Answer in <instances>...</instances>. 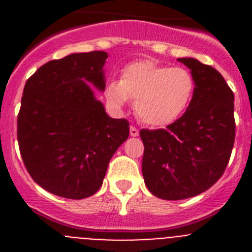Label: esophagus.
<instances>
[{
  "mask_svg": "<svg viewBox=\"0 0 252 252\" xmlns=\"http://www.w3.org/2000/svg\"><path fill=\"white\" fill-rule=\"evenodd\" d=\"M130 135L132 137L139 136V130H137L136 127H133V126H131V127H130Z\"/></svg>",
  "mask_w": 252,
  "mask_h": 252,
  "instance_id": "1",
  "label": "esophagus"
}]
</instances>
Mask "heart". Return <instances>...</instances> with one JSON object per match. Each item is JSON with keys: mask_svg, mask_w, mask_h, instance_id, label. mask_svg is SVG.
Returning a JSON list of instances; mask_svg holds the SVG:
<instances>
[{"mask_svg": "<svg viewBox=\"0 0 252 252\" xmlns=\"http://www.w3.org/2000/svg\"><path fill=\"white\" fill-rule=\"evenodd\" d=\"M194 90V77L188 69L139 60L122 69L120 81L107 84L106 97L117 108L135 99V112L144 124L164 127L183 115Z\"/></svg>", "mask_w": 252, "mask_h": 252, "instance_id": "1", "label": "heart"}]
</instances>
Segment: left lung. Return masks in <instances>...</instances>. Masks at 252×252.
<instances>
[{"label":"left lung","mask_w":252,"mask_h":252,"mask_svg":"<svg viewBox=\"0 0 252 252\" xmlns=\"http://www.w3.org/2000/svg\"><path fill=\"white\" fill-rule=\"evenodd\" d=\"M194 77L184 115L160 130H141L142 177L155 197L179 201L206 192L223 174L235 141L233 93L212 66L179 58Z\"/></svg>","instance_id":"left-lung-1"}]
</instances>
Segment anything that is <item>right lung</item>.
<instances>
[{
  "label": "right lung",
  "mask_w": 252,
  "mask_h": 252,
  "mask_svg": "<svg viewBox=\"0 0 252 252\" xmlns=\"http://www.w3.org/2000/svg\"><path fill=\"white\" fill-rule=\"evenodd\" d=\"M107 58L106 51H91L51 60L24 88L17 117L20 153L31 178L59 197L94 194L130 133L127 120L110 117L95 98L94 86L106 90Z\"/></svg>",
  "instance_id": "add662e5"
}]
</instances>
